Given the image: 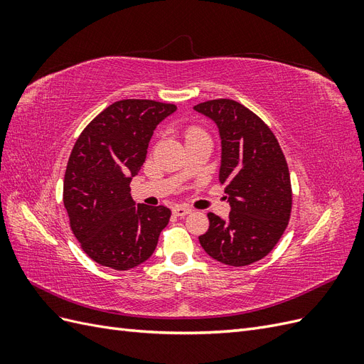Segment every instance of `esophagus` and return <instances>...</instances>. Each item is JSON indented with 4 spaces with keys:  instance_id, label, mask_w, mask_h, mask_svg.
<instances>
[{
    "instance_id": "esophagus-1",
    "label": "esophagus",
    "mask_w": 364,
    "mask_h": 364,
    "mask_svg": "<svg viewBox=\"0 0 364 364\" xmlns=\"http://www.w3.org/2000/svg\"><path fill=\"white\" fill-rule=\"evenodd\" d=\"M191 211H193V209L188 208V206H174L173 208V214L176 217H185V215H188Z\"/></svg>"
}]
</instances>
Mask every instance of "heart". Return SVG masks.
I'll return each mask as SVG.
<instances>
[{
    "label": "heart",
    "mask_w": 364,
    "mask_h": 364,
    "mask_svg": "<svg viewBox=\"0 0 364 364\" xmlns=\"http://www.w3.org/2000/svg\"><path fill=\"white\" fill-rule=\"evenodd\" d=\"M203 134H205V132L199 126H190V127H186V130H185V138H186V141H188L194 136H199V135H203Z\"/></svg>",
    "instance_id": "1"
}]
</instances>
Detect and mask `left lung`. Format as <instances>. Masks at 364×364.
<instances>
[{"mask_svg": "<svg viewBox=\"0 0 364 364\" xmlns=\"http://www.w3.org/2000/svg\"><path fill=\"white\" fill-rule=\"evenodd\" d=\"M194 109L218 127V178L230 205L228 220L208 214L209 229L199 241L214 259L249 266L269 255L289 226L293 193L287 161L270 127L241 103L217 98Z\"/></svg>", "mask_w": 364, "mask_h": 364, "instance_id": "left-lung-1", "label": "left lung"}]
</instances>
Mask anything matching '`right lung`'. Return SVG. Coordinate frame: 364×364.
Listing matches in <instances>:
<instances>
[{
  "label": "right lung",
  "mask_w": 364,
  "mask_h": 364,
  "mask_svg": "<svg viewBox=\"0 0 364 364\" xmlns=\"http://www.w3.org/2000/svg\"><path fill=\"white\" fill-rule=\"evenodd\" d=\"M176 111L171 103L119 100L107 106L77 138L63 179V205L74 237L91 259L129 270L155 252L171 211L135 206L130 182L147 156L153 130Z\"/></svg>",
  "instance_id": "1"
}]
</instances>
